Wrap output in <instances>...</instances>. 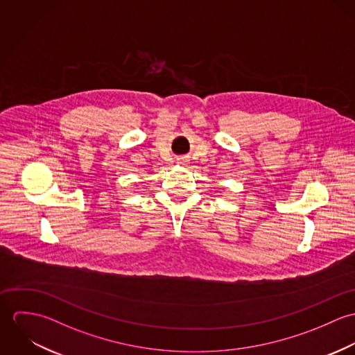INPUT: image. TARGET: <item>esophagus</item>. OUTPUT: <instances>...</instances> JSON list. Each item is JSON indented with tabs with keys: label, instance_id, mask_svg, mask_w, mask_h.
Returning a JSON list of instances; mask_svg holds the SVG:
<instances>
[{
	"label": "esophagus",
	"instance_id": "1",
	"mask_svg": "<svg viewBox=\"0 0 355 355\" xmlns=\"http://www.w3.org/2000/svg\"><path fill=\"white\" fill-rule=\"evenodd\" d=\"M186 162H187V161H186L184 158H179V159H178V164H180V165H183V164H186Z\"/></svg>",
	"mask_w": 355,
	"mask_h": 355
}]
</instances>
